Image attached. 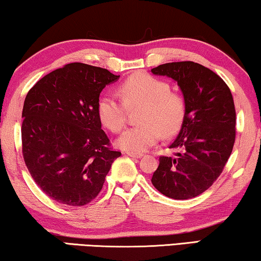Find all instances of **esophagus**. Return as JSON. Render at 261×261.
<instances>
[{"label":"esophagus","mask_w":261,"mask_h":261,"mask_svg":"<svg viewBox=\"0 0 261 261\" xmlns=\"http://www.w3.org/2000/svg\"><path fill=\"white\" fill-rule=\"evenodd\" d=\"M127 155L129 157H133V159H141L143 155L142 153H135V152H127Z\"/></svg>","instance_id":"obj_1"}]
</instances>
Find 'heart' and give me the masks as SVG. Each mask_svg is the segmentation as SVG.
<instances>
[{
    "label": "heart",
    "mask_w": 261,
    "mask_h": 261,
    "mask_svg": "<svg viewBox=\"0 0 261 261\" xmlns=\"http://www.w3.org/2000/svg\"><path fill=\"white\" fill-rule=\"evenodd\" d=\"M169 83L148 74H135L118 88L122 102L113 95L99 98L97 112L101 123L112 132L125 126L127 109L142 108L140 125L127 128L115 141L128 152L141 153L151 148L164 136L177 133L185 117V101L178 93L171 92Z\"/></svg>",
    "instance_id": "b5f03b06"
}]
</instances>
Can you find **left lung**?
I'll use <instances>...</instances> for the list:
<instances>
[{"label": "left lung", "instance_id": "8db88e82", "mask_svg": "<svg viewBox=\"0 0 261 261\" xmlns=\"http://www.w3.org/2000/svg\"><path fill=\"white\" fill-rule=\"evenodd\" d=\"M178 84L185 117L170 149L174 157H160L151 182L171 199L187 200L213 185L231 155L236 136V111L231 91L208 68L192 61L169 62L152 68Z\"/></svg>", "mask_w": 261, "mask_h": 261}]
</instances>
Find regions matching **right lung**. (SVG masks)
Returning a JSON list of instances; mask_svg holds the SVG:
<instances>
[{"label":"right lung","mask_w":261,"mask_h":261,"mask_svg":"<svg viewBox=\"0 0 261 261\" xmlns=\"http://www.w3.org/2000/svg\"><path fill=\"white\" fill-rule=\"evenodd\" d=\"M119 77L74 62L44 76L25 98V164L41 191L59 203L79 207L92 201L121 156L109 147L97 112L102 89Z\"/></svg>","instance_id":"right-lung-1"}]
</instances>
